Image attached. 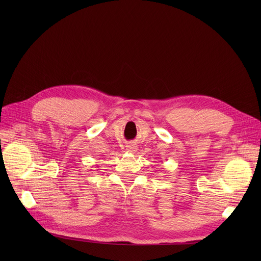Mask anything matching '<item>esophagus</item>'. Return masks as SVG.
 <instances>
[{"mask_svg":"<svg viewBox=\"0 0 261 261\" xmlns=\"http://www.w3.org/2000/svg\"><path fill=\"white\" fill-rule=\"evenodd\" d=\"M126 147H127V152L128 153L134 154L135 152H137V146L134 145V144H128Z\"/></svg>","mask_w":261,"mask_h":261,"instance_id":"obj_1","label":"esophagus"}]
</instances>
